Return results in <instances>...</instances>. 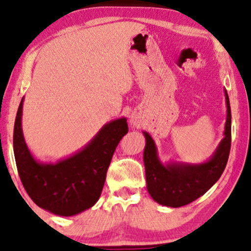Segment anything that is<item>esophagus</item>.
Instances as JSON below:
<instances>
[{"instance_id": "34e87169", "label": "esophagus", "mask_w": 251, "mask_h": 251, "mask_svg": "<svg viewBox=\"0 0 251 251\" xmlns=\"http://www.w3.org/2000/svg\"><path fill=\"white\" fill-rule=\"evenodd\" d=\"M131 122H132V124H133V125H137V124H139L138 117L137 116H132L131 117Z\"/></svg>"}]
</instances>
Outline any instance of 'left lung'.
I'll return each mask as SVG.
<instances>
[{"label": "left lung", "mask_w": 251, "mask_h": 251, "mask_svg": "<svg viewBox=\"0 0 251 251\" xmlns=\"http://www.w3.org/2000/svg\"><path fill=\"white\" fill-rule=\"evenodd\" d=\"M225 96L227 118L223 138L207 161L200 164L168 161L162 164L153 138L146 131L143 132L146 139L144 165L147 191L159 204L173 208L186 206L209 191L222 175L227 165L231 144L230 104L226 89Z\"/></svg>", "instance_id": "left-lung-1"}]
</instances>
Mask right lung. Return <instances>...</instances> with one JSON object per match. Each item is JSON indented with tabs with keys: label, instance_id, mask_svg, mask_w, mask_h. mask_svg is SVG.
I'll list each match as a JSON object with an SVG mask.
<instances>
[{
	"label": "right lung",
	"instance_id": "add662e5",
	"mask_svg": "<svg viewBox=\"0 0 251 251\" xmlns=\"http://www.w3.org/2000/svg\"><path fill=\"white\" fill-rule=\"evenodd\" d=\"M23 101L14 127V154L21 181L38 207L59 216H74L95 206L104 187L116 147L128 132L126 118L105 124L78 152L56 162L32 155L22 129Z\"/></svg>",
	"mask_w": 251,
	"mask_h": 251
}]
</instances>
